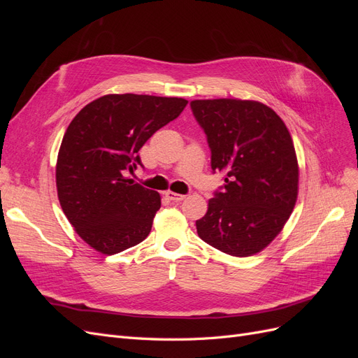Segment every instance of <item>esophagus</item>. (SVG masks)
<instances>
[{
  "label": "esophagus",
  "mask_w": 358,
  "mask_h": 358,
  "mask_svg": "<svg viewBox=\"0 0 358 358\" xmlns=\"http://www.w3.org/2000/svg\"><path fill=\"white\" fill-rule=\"evenodd\" d=\"M166 197L170 201H182L183 199H185V196H183V194H176V192H173V191H167L166 192Z\"/></svg>",
  "instance_id": "obj_1"
}]
</instances>
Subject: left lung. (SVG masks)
Returning <instances> with one entry per match:
<instances>
[{
  "mask_svg": "<svg viewBox=\"0 0 358 358\" xmlns=\"http://www.w3.org/2000/svg\"><path fill=\"white\" fill-rule=\"evenodd\" d=\"M224 189L196 221L200 239L221 252H262L282 231L299 194V162L279 115L255 100H192Z\"/></svg>",
  "mask_w": 358,
  "mask_h": 358,
  "instance_id": "obj_1",
  "label": "left lung"
}]
</instances>
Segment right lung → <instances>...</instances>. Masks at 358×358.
Here are the masks:
<instances>
[{
    "mask_svg": "<svg viewBox=\"0 0 358 358\" xmlns=\"http://www.w3.org/2000/svg\"><path fill=\"white\" fill-rule=\"evenodd\" d=\"M188 101L178 96L107 94L73 117L57 159L62 212L80 239L113 255L143 242L161 208L157 191L125 178L137 152Z\"/></svg>",
    "mask_w": 358,
    "mask_h": 358,
    "instance_id": "add662e5",
    "label": "right lung"
}]
</instances>
